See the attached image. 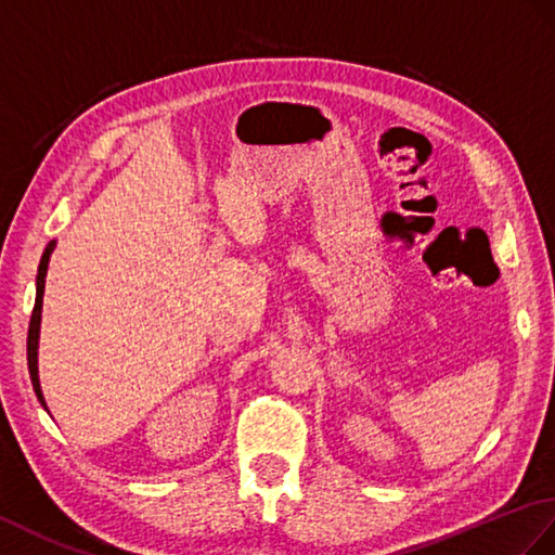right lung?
<instances>
[{"instance_id":"1","label":"right lung","mask_w":555,"mask_h":555,"mask_svg":"<svg viewBox=\"0 0 555 555\" xmlns=\"http://www.w3.org/2000/svg\"><path fill=\"white\" fill-rule=\"evenodd\" d=\"M56 248V241H51L44 248V255L40 260V267H37V298H35V309L30 317V328H28V369H30V380L37 399L40 404L47 409L44 395L40 388V376H37V345H40V324H42V298H44V279H47V267H49V257Z\"/></svg>"}]
</instances>
